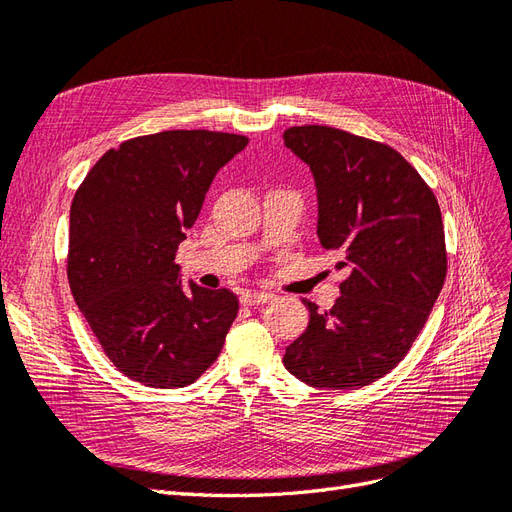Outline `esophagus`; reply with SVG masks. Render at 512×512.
<instances>
[{"label": "esophagus", "instance_id": "1", "mask_svg": "<svg viewBox=\"0 0 512 512\" xmlns=\"http://www.w3.org/2000/svg\"><path fill=\"white\" fill-rule=\"evenodd\" d=\"M274 296L268 294V291H244L242 294V304L246 306H259L270 302Z\"/></svg>", "mask_w": 512, "mask_h": 512}]
</instances>
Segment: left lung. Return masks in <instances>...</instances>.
Masks as SVG:
<instances>
[{
	"label": "left lung",
	"mask_w": 512,
	"mask_h": 512,
	"mask_svg": "<svg viewBox=\"0 0 512 512\" xmlns=\"http://www.w3.org/2000/svg\"><path fill=\"white\" fill-rule=\"evenodd\" d=\"M285 145L309 165L317 238L349 268L326 313L304 300L309 326L285 369L313 388L354 390L410 352L446 279L442 212L427 182L390 145L330 126H291Z\"/></svg>",
	"instance_id": "left-lung-1"
}]
</instances>
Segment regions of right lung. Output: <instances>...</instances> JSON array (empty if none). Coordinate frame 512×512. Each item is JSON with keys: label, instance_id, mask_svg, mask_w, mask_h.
Listing matches in <instances>:
<instances>
[{"label": "right lung", "instance_id": "obj_1", "mask_svg": "<svg viewBox=\"0 0 512 512\" xmlns=\"http://www.w3.org/2000/svg\"><path fill=\"white\" fill-rule=\"evenodd\" d=\"M242 135L135 137L85 175L70 206L68 283L107 358L152 388H184L218 358L238 315L229 289L182 283L175 251Z\"/></svg>", "mask_w": 512, "mask_h": 512}]
</instances>
